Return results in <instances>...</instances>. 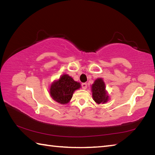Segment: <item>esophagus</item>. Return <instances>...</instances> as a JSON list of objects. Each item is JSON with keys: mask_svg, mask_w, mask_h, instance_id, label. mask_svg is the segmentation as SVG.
<instances>
[{"mask_svg": "<svg viewBox=\"0 0 155 155\" xmlns=\"http://www.w3.org/2000/svg\"><path fill=\"white\" fill-rule=\"evenodd\" d=\"M81 87H82V88L84 89V90H85V89L87 87V84L86 83H83L82 84H81Z\"/></svg>", "mask_w": 155, "mask_h": 155, "instance_id": "34e87169", "label": "esophagus"}]
</instances>
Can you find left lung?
Wrapping results in <instances>:
<instances>
[{
  "label": "left lung",
  "instance_id": "obj_1",
  "mask_svg": "<svg viewBox=\"0 0 155 155\" xmlns=\"http://www.w3.org/2000/svg\"><path fill=\"white\" fill-rule=\"evenodd\" d=\"M92 96L96 103L101 104L107 103L109 99V96L105 90V84L102 78H97L91 86Z\"/></svg>",
  "mask_w": 155,
  "mask_h": 155
}]
</instances>
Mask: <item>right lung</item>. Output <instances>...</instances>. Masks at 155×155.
I'll return each mask as SVG.
<instances>
[{
	"mask_svg": "<svg viewBox=\"0 0 155 155\" xmlns=\"http://www.w3.org/2000/svg\"><path fill=\"white\" fill-rule=\"evenodd\" d=\"M81 87L79 83L73 80L68 74H64L51 86L50 94L54 101L61 104L69 103L76 90Z\"/></svg>",
	"mask_w": 155,
	"mask_h": 155,
	"instance_id": "right-lung-1",
	"label": "right lung"
}]
</instances>
